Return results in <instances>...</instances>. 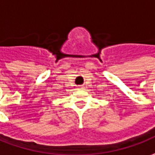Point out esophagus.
<instances>
[{"label":"esophagus","mask_w":155,"mask_h":155,"mask_svg":"<svg viewBox=\"0 0 155 155\" xmlns=\"http://www.w3.org/2000/svg\"><path fill=\"white\" fill-rule=\"evenodd\" d=\"M78 89H83V87H81V86H80V87H78Z\"/></svg>","instance_id":"obj_1"}]
</instances>
